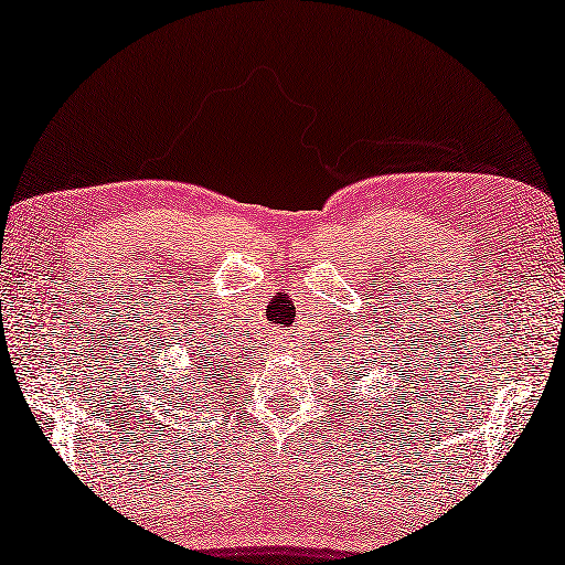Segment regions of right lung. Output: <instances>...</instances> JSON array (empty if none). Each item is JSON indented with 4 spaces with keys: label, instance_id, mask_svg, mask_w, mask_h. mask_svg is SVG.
Masks as SVG:
<instances>
[{
    "label": "right lung",
    "instance_id": "obj_1",
    "mask_svg": "<svg viewBox=\"0 0 565 565\" xmlns=\"http://www.w3.org/2000/svg\"><path fill=\"white\" fill-rule=\"evenodd\" d=\"M218 376H221L218 366H215L213 362H209V359H203V366H199V381H201V386H209V383H213ZM215 383H221V381H215Z\"/></svg>",
    "mask_w": 565,
    "mask_h": 565
}]
</instances>
